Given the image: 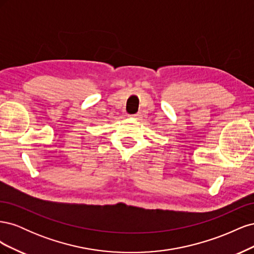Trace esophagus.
I'll list each match as a JSON object with an SVG mask.
<instances>
[{
    "mask_svg": "<svg viewBox=\"0 0 254 254\" xmlns=\"http://www.w3.org/2000/svg\"><path fill=\"white\" fill-rule=\"evenodd\" d=\"M140 115H141L140 113H135V114H132L131 117H132V118H134V119H137V118H140Z\"/></svg>",
    "mask_w": 254,
    "mask_h": 254,
    "instance_id": "1",
    "label": "esophagus"
}]
</instances>
